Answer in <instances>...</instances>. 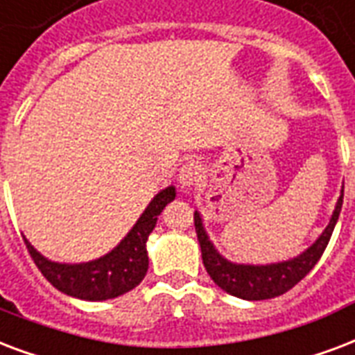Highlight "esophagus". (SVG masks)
I'll use <instances>...</instances> for the list:
<instances>
[{"mask_svg":"<svg viewBox=\"0 0 355 355\" xmlns=\"http://www.w3.org/2000/svg\"><path fill=\"white\" fill-rule=\"evenodd\" d=\"M201 178L202 167L199 162H196V159H189V162H186V164L180 167L178 180H180V186H182V188H191V186H196Z\"/></svg>","mask_w":355,"mask_h":355,"instance_id":"obj_1","label":"esophagus"}]
</instances>
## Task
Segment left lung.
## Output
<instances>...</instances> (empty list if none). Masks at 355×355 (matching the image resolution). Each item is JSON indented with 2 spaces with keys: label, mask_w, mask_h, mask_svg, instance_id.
<instances>
[{
  "label": "left lung",
  "mask_w": 355,
  "mask_h": 355,
  "mask_svg": "<svg viewBox=\"0 0 355 355\" xmlns=\"http://www.w3.org/2000/svg\"><path fill=\"white\" fill-rule=\"evenodd\" d=\"M340 208H343V193H340L335 212L329 220V225L324 229L320 238L316 240L309 250L292 261L277 262V264H266V266H251V264H232L227 259L214 250L212 242L208 240L207 232L202 229L201 216L196 212L197 240L201 243L202 264L207 268L208 275L218 286L242 300H270V297L281 296L288 292L294 285L304 279L320 261L322 253L328 248L329 238L335 229V223L339 220Z\"/></svg>",
  "instance_id": "obj_1"
}]
</instances>
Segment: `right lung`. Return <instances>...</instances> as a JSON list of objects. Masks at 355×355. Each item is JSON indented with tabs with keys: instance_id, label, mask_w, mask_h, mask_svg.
Returning a JSON list of instances; mask_svg holds the SVG:
<instances>
[{
	"instance_id": "right-lung-1",
	"label": "right lung",
	"mask_w": 355,
	"mask_h": 355,
	"mask_svg": "<svg viewBox=\"0 0 355 355\" xmlns=\"http://www.w3.org/2000/svg\"><path fill=\"white\" fill-rule=\"evenodd\" d=\"M173 199H175L173 186L162 189L123 242L112 253L100 257L96 261L83 262V264H59L44 259L26 238L24 242L40 274L58 291L89 302L112 300L132 291L143 281L148 270L147 238L156 225L159 212Z\"/></svg>"
}]
</instances>
